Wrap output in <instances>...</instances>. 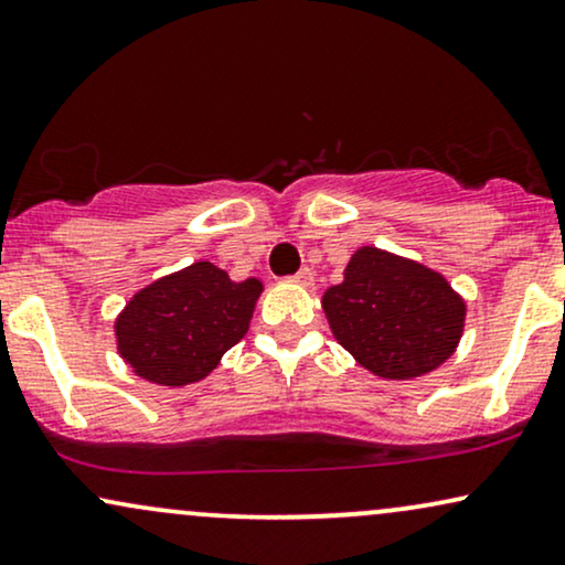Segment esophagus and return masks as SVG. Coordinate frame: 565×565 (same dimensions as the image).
Segmentation results:
<instances>
[{"label": "esophagus", "mask_w": 565, "mask_h": 565, "mask_svg": "<svg viewBox=\"0 0 565 565\" xmlns=\"http://www.w3.org/2000/svg\"><path fill=\"white\" fill-rule=\"evenodd\" d=\"M290 282H298V285H303V288H309V285L315 282V271H311L309 267H303L301 271H296V275L290 277Z\"/></svg>", "instance_id": "esophagus-1"}]
</instances>
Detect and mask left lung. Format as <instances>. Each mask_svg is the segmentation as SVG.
<instances>
[{"mask_svg": "<svg viewBox=\"0 0 565 565\" xmlns=\"http://www.w3.org/2000/svg\"><path fill=\"white\" fill-rule=\"evenodd\" d=\"M332 335L377 377L431 372L456 351L466 306L443 275L380 248H359L322 298Z\"/></svg>", "mask_w": 565, "mask_h": 565, "instance_id": "8db88e82", "label": "left lung"}]
</instances>
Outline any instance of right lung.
Instances as JSON below:
<instances>
[{
  "label": "right lung",
  "instance_id": "1",
  "mask_svg": "<svg viewBox=\"0 0 565 565\" xmlns=\"http://www.w3.org/2000/svg\"><path fill=\"white\" fill-rule=\"evenodd\" d=\"M262 282H233L212 262L151 282L115 322L120 356L138 377L180 387L204 380L246 335Z\"/></svg>",
  "mask_w": 565,
  "mask_h": 565
}]
</instances>
